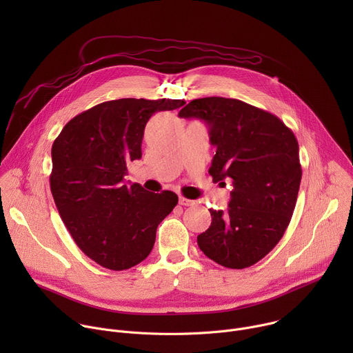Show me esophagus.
Returning <instances> with one entry per match:
<instances>
[{"instance_id":"esophagus-1","label":"esophagus","mask_w":353,"mask_h":353,"mask_svg":"<svg viewBox=\"0 0 353 353\" xmlns=\"http://www.w3.org/2000/svg\"><path fill=\"white\" fill-rule=\"evenodd\" d=\"M179 204H180V205H184V207H192V205L195 204V201L188 199V198H185V196H180V198H179Z\"/></svg>"}]
</instances>
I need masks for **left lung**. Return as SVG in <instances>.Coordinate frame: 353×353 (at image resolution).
Returning a JSON list of instances; mask_svg holds the SVG:
<instances>
[{"label": "left lung", "instance_id": "obj_1", "mask_svg": "<svg viewBox=\"0 0 353 353\" xmlns=\"http://www.w3.org/2000/svg\"><path fill=\"white\" fill-rule=\"evenodd\" d=\"M179 116L208 124L216 148L210 174L215 183H233L228 212L210 210L212 222L198 234V247L226 268L254 265L278 244L293 215L301 180L294 134L276 116L237 99H195Z\"/></svg>", "mask_w": 353, "mask_h": 353}]
</instances>
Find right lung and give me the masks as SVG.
<instances>
[{
    "label": "right lung",
    "mask_w": 353,
    "mask_h": 353,
    "mask_svg": "<svg viewBox=\"0 0 353 353\" xmlns=\"http://www.w3.org/2000/svg\"><path fill=\"white\" fill-rule=\"evenodd\" d=\"M185 105L180 99H119L70 120L52 146L50 188L60 216L83 253L108 270L143 261L158 225L173 211V191L124 184L127 163L141 159L148 120Z\"/></svg>",
    "instance_id": "right-lung-1"
}]
</instances>
